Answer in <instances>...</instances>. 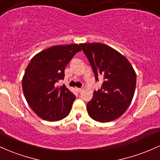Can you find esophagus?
I'll return each mask as SVG.
<instances>
[{"mask_svg": "<svg viewBox=\"0 0 160 160\" xmlns=\"http://www.w3.org/2000/svg\"><path fill=\"white\" fill-rule=\"evenodd\" d=\"M75 91H77V92H81V91H82V88H75Z\"/></svg>", "mask_w": 160, "mask_h": 160, "instance_id": "34e87169", "label": "esophagus"}]
</instances>
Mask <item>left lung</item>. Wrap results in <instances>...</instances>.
Here are the masks:
<instances>
[{"label":"left lung","instance_id":"1","mask_svg":"<svg viewBox=\"0 0 160 160\" xmlns=\"http://www.w3.org/2000/svg\"><path fill=\"white\" fill-rule=\"evenodd\" d=\"M95 75L103 78L87 104L90 117L100 122L115 120L127 110L135 91L136 72L128 59L101 43L80 44Z\"/></svg>","mask_w":160,"mask_h":160}]
</instances>
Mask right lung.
<instances>
[{"mask_svg": "<svg viewBox=\"0 0 160 160\" xmlns=\"http://www.w3.org/2000/svg\"><path fill=\"white\" fill-rule=\"evenodd\" d=\"M82 51L78 44L56 45L39 52L32 58L22 77V91L27 103L38 116L55 122L70 112L75 96L65 85L56 83L64 78L66 66Z\"/></svg>", "mask_w": 160, "mask_h": 160, "instance_id": "right-lung-1", "label": "right lung"}]
</instances>
